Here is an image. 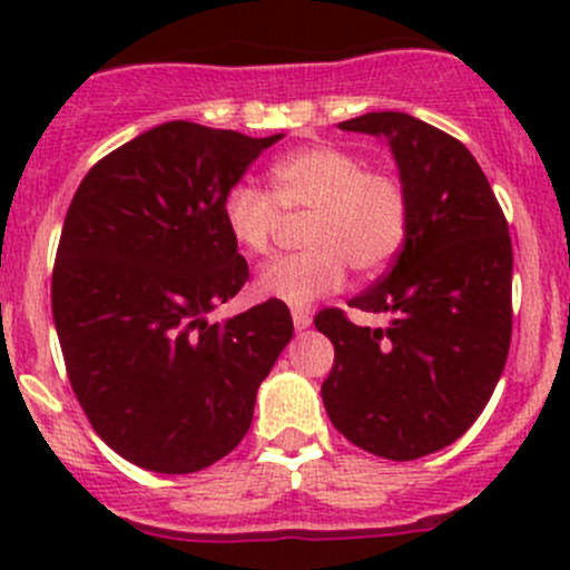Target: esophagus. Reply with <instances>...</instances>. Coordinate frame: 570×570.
I'll list each match as a JSON object with an SVG mask.
<instances>
[{"label": "esophagus", "mask_w": 570, "mask_h": 570, "mask_svg": "<svg viewBox=\"0 0 570 570\" xmlns=\"http://www.w3.org/2000/svg\"><path fill=\"white\" fill-rule=\"evenodd\" d=\"M292 322H295L297 331H306V327L312 325V314L301 312V308H295V312H292Z\"/></svg>", "instance_id": "obj_1"}]
</instances>
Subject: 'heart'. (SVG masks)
Returning a JSON list of instances; mask_svg holds the SVG:
<instances>
[{"instance_id":"heart-1","label":"heart","mask_w":570,"mask_h":570,"mask_svg":"<svg viewBox=\"0 0 570 570\" xmlns=\"http://www.w3.org/2000/svg\"><path fill=\"white\" fill-rule=\"evenodd\" d=\"M281 212L308 209L303 226L306 250L264 264L256 292L267 301L306 308L344 284L347 264L355 273L386 267L402 248L411 223V200L400 178L366 170L347 148L306 146L269 168V195L237 184L220 206L234 245L264 256L275 243Z\"/></svg>"}]
</instances>
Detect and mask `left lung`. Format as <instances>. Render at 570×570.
<instances>
[{
	"label": "left lung",
	"mask_w": 570,
	"mask_h": 570,
	"mask_svg": "<svg viewBox=\"0 0 570 570\" xmlns=\"http://www.w3.org/2000/svg\"><path fill=\"white\" fill-rule=\"evenodd\" d=\"M344 131L386 137L411 200L394 267L350 301L392 314L353 325L314 317L336 358L322 383L333 428L389 461H416L458 441L491 400L513 333V245L491 184L469 148L405 112H366Z\"/></svg>",
	"instance_id": "left-lung-1"
}]
</instances>
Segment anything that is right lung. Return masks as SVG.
<instances>
[{
  "mask_svg": "<svg viewBox=\"0 0 570 570\" xmlns=\"http://www.w3.org/2000/svg\"><path fill=\"white\" fill-rule=\"evenodd\" d=\"M281 137L170 120L99 159L68 206L51 273L68 381L101 441L140 469L226 458L289 344L278 301L206 320L248 281L223 198Z\"/></svg>",
  "mask_w": 570,
  "mask_h": 570,
  "instance_id": "1",
  "label": "right lung"
}]
</instances>
